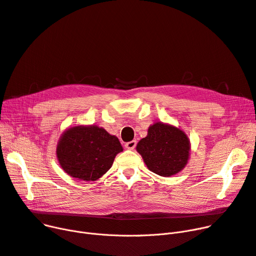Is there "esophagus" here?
<instances>
[{"label":"esophagus","instance_id":"34e87169","mask_svg":"<svg viewBox=\"0 0 256 256\" xmlns=\"http://www.w3.org/2000/svg\"><path fill=\"white\" fill-rule=\"evenodd\" d=\"M136 145H137V141L132 140V141H130V142L126 143V148L128 149V150H132V149H134Z\"/></svg>","mask_w":256,"mask_h":256}]
</instances>
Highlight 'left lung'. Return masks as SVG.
Masks as SVG:
<instances>
[{
    "mask_svg": "<svg viewBox=\"0 0 256 256\" xmlns=\"http://www.w3.org/2000/svg\"><path fill=\"white\" fill-rule=\"evenodd\" d=\"M190 144L181 130L164 124H154L148 128L147 137L137 145L151 172L162 177L177 174L185 166L190 156Z\"/></svg>",
    "mask_w": 256,
    "mask_h": 256,
    "instance_id": "left-lung-1",
    "label": "left lung"
}]
</instances>
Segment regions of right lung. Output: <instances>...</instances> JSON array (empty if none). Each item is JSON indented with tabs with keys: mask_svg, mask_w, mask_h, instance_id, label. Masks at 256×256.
I'll return each instance as SVG.
<instances>
[{
	"mask_svg": "<svg viewBox=\"0 0 256 256\" xmlns=\"http://www.w3.org/2000/svg\"><path fill=\"white\" fill-rule=\"evenodd\" d=\"M122 146L104 128L75 126L64 132L56 154L64 171L73 178L96 181L112 166Z\"/></svg>",
	"mask_w": 256,
	"mask_h": 256,
	"instance_id": "right-lung-1",
	"label": "right lung"
}]
</instances>
